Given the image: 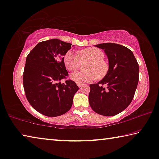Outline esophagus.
I'll use <instances>...</instances> for the list:
<instances>
[{
  "label": "esophagus",
  "mask_w": 159,
  "mask_h": 159,
  "mask_svg": "<svg viewBox=\"0 0 159 159\" xmlns=\"http://www.w3.org/2000/svg\"><path fill=\"white\" fill-rule=\"evenodd\" d=\"M77 85H78V86H79V88H81L83 86H84V85L83 84H77Z\"/></svg>",
  "instance_id": "34e87169"
}]
</instances>
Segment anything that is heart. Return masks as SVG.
I'll list each match as a JSON object with an SVG mask.
<instances>
[{"instance_id":"b5f03b06","label":"heart","mask_w":159,"mask_h":159,"mask_svg":"<svg viewBox=\"0 0 159 159\" xmlns=\"http://www.w3.org/2000/svg\"><path fill=\"white\" fill-rule=\"evenodd\" d=\"M103 52L97 48H89L82 50L75 54L72 51H68L63 57V62L66 69L75 71L82 64L85 66V72H76L70 75V79L77 84L91 82L96 79H102L107 74L108 66L103 61Z\"/></svg>"}]
</instances>
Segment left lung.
Returning <instances> with one entry per match:
<instances>
[{"mask_svg": "<svg viewBox=\"0 0 159 159\" xmlns=\"http://www.w3.org/2000/svg\"><path fill=\"white\" fill-rule=\"evenodd\" d=\"M108 57L107 74L91 84L89 104L98 114L113 116L124 111L134 98L139 83V67L131 50L121 45L105 43L95 46ZM106 84L107 87L102 84Z\"/></svg>", "mask_w": 159, "mask_h": 159, "instance_id": "left-lung-1", "label": "left lung"}]
</instances>
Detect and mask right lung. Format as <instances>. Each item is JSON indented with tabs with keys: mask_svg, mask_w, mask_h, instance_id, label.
<instances>
[{
	"mask_svg": "<svg viewBox=\"0 0 159 159\" xmlns=\"http://www.w3.org/2000/svg\"><path fill=\"white\" fill-rule=\"evenodd\" d=\"M71 43L53 39L40 42L28 54L23 72L27 100L35 110L49 117L70 110L79 87L71 80L61 84L68 75L63 62Z\"/></svg>",
	"mask_w": 159,
	"mask_h": 159,
	"instance_id": "1",
	"label": "right lung"
}]
</instances>
